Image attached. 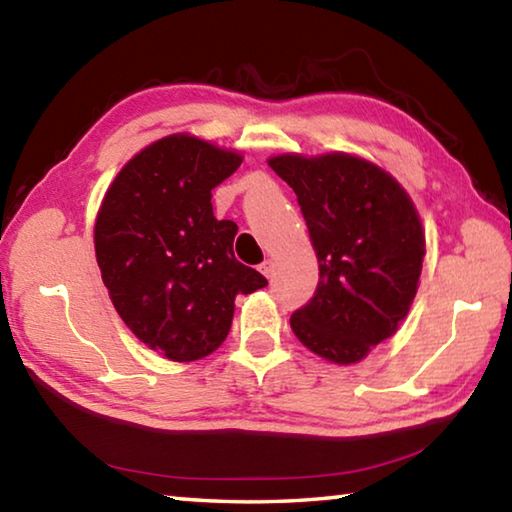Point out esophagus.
I'll return each mask as SVG.
<instances>
[{
  "label": "esophagus",
  "mask_w": 512,
  "mask_h": 512,
  "mask_svg": "<svg viewBox=\"0 0 512 512\" xmlns=\"http://www.w3.org/2000/svg\"><path fill=\"white\" fill-rule=\"evenodd\" d=\"M259 271H262V273L268 277V280H271V277H273V271H275V264L271 262V259H264V262L259 264Z\"/></svg>",
  "instance_id": "34e87169"
}]
</instances>
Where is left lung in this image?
I'll return each mask as SVG.
<instances>
[{"mask_svg":"<svg viewBox=\"0 0 512 512\" xmlns=\"http://www.w3.org/2000/svg\"><path fill=\"white\" fill-rule=\"evenodd\" d=\"M268 164L296 192L318 257V287L293 311V334L334 363L361 361L397 332L418 291V212L386 171L354 155H277Z\"/></svg>","mask_w":512,"mask_h":512,"instance_id":"1","label":"left lung"}]
</instances>
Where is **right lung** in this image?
<instances>
[{
    "label": "right lung",
    "instance_id": "add662e5",
    "mask_svg": "<svg viewBox=\"0 0 512 512\" xmlns=\"http://www.w3.org/2000/svg\"><path fill=\"white\" fill-rule=\"evenodd\" d=\"M241 155L192 135L146 146L103 196L94 250L121 320L171 361H196L230 332L237 293L266 277L235 257L237 223L212 212V189Z\"/></svg>",
    "mask_w": 512,
    "mask_h": 512
}]
</instances>
